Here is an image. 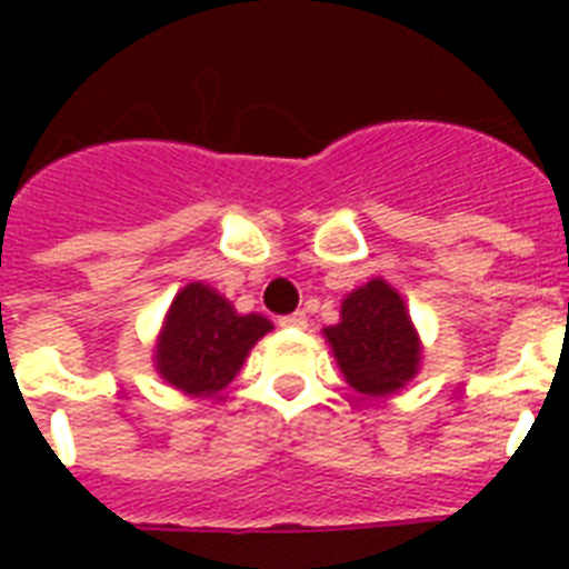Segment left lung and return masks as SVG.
Returning a JSON list of instances; mask_svg holds the SVG:
<instances>
[{
  "label": "left lung",
  "instance_id": "8db88e82",
  "mask_svg": "<svg viewBox=\"0 0 569 569\" xmlns=\"http://www.w3.org/2000/svg\"><path fill=\"white\" fill-rule=\"evenodd\" d=\"M271 321L248 312L241 316L212 286L189 283L168 312L156 363L173 387L194 396H212L239 375L257 339Z\"/></svg>",
  "mask_w": 569,
  "mask_h": 569
}]
</instances>
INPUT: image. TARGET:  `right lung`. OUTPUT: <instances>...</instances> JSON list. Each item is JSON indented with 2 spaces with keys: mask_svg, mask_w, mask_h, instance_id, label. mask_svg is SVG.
<instances>
[{
  "mask_svg": "<svg viewBox=\"0 0 569 569\" xmlns=\"http://www.w3.org/2000/svg\"><path fill=\"white\" fill-rule=\"evenodd\" d=\"M339 369L357 392L387 396L416 375L419 342L401 295L383 280H369L348 295L342 321L325 330Z\"/></svg>",
  "mask_w": 569,
  "mask_h": 569,
  "instance_id": "1",
  "label": "right lung"
}]
</instances>
